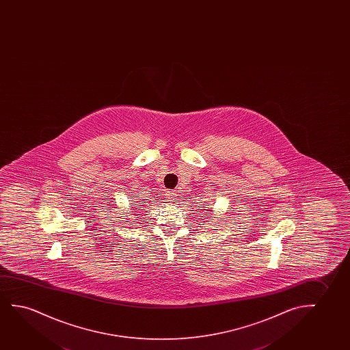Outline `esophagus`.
<instances>
[{
  "label": "esophagus",
  "mask_w": 350,
  "mask_h": 350,
  "mask_svg": "<svg viewBox=\"0 0 350 350\" xmlns=\"http://www.w3.org/2000/svg\"><path fill=\"white\" fill-rule=\"evenodd\" d=\"M166 200L170 203H174L176 202V193L173 191H167L166 192Z\"/></svg>",
  "instance_id": "obj_1"
}]
</instances>
